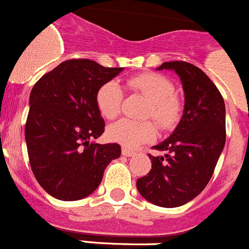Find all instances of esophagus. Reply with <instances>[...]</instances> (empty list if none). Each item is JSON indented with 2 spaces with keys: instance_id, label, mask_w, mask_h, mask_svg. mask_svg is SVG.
<instances>
[{
  "instance_id": "obj_1",
  "label": "esophagus",
  "mask_w": 249,
  "mask_h": 249,
  "mask_svg": "<svg viewBox=\"0 0 249 249\" xmlns=\"http://www.w3.org/2000/svg\"><path fill=\"white\" fill-rule=\"evenodd\" d=\"M122 154L125 155V157H133L135 153H134L133 150H130V149H127V148H123L122 149Z\"/></svg>"
}]
</instances>
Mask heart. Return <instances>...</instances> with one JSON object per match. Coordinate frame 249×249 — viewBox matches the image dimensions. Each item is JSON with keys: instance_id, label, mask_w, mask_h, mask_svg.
I'll return each instance as SVG.
<instances>
[{"instance_id": "b5f03b06", "label": "heart", "mask_w": 249, "mask_h": 249, "mask_svg": "<svg viewBox=\"0 0 249 249\" xmlns=\"http://www.w3.org/2000/svg\"><path fill=\"white\" fill-rule=\"evenodd\" d=\"M127 90L148 99L142 118L153 119L161 130L176 126L181 115V103L174 92V84L158 72H142L125 81ZM124 92L115 81L104 84L96 92V107L101 116L114 119L122 110ZM155 126L149 120L134 122L122 119L107 127V138L125 148H137L154 139Z\"/></svg>"}]
</instances>
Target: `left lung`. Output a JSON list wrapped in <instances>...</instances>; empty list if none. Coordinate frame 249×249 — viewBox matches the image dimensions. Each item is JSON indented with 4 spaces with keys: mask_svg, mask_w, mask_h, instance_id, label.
<instances>
[{
    "mask_svg": "<svg viewBox=\"0 0 249 249\" xmlns=\"http://www.w3.org/2000/svg\"><path fill=\"white\" fill-rule=\"evenodd\" d=\"M179 75L185 95L183 118L174 133L153 146L165 151L153 157L151 169L137 180L146 200L159 207L185 204L208 184L226 144V105L217 86L199 68L185 61L164 62Z\"/></svg>",
    "mask_w": 249,
    "mask_h": 249,
    "instance_id": "left-lung-1",
    "label": "left lung"
}]
</instances>
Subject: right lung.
<instances>
[{
    "instance_id": "obj_1",
    "label": "right lung",
    "mask_w": 249,
    "mask_h": 249,
    "mask_svg": "<svg viewBox=\"0 0 249 249\" xmlns=\"http://www.w3.org/2000/svg\"><path fill=\"white\" fill-rule=\"evenodd\" d=\"M123 68H104L89 59L61 62L35 84L25 138L32 173L50 196L77 200L101 183L119 144H96L105 123L96 107V92Z\"/></svg>"
}]
</instances>
